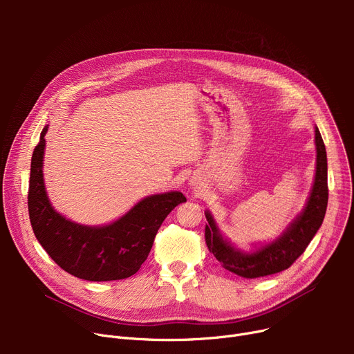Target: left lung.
<instances>
[{
    "instance_id": "1",
    "label": "left lung",
    "mask_w": 354,
    "mask_h": 354,
    "mask_svg": "<svg viewBox=\"0 0 354 354\" xmlns=\"http://www.w3.org/2000/svg\"><path fill=\"white\" fill-rule=\"evenodd\" d=\"M315 175L303 211L297 215L288 227L270 243L258 244L251 251L236 248L230 239L221 234L209 211H205L208 224L205 227V241L211 254L225 270L244 278L266 277L287 270L299 258L310 241L319 231L327 209V153L319 127L315 126Z\"/></svg>"
}]
</instances>
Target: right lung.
<instances>
[{
    "mask_svg": "<svg viewBox=\"0 0 354 354\" xmlns=\"http://www.w3.org/2000/svg\"><path fill=\"white\" fill-rule=\"evenodd\" d=\"M47 130L48 124L41 130L30 169L28 214L35 238L55 264L82 280L113 281L133 275L151 252L165 218L187 198L179 191L146 196L107 225L90 227L70 221L53 208L46 191Z\"/></svg>",
    "mask_w": 354,
    "mask_h": 354,
    "instance_id": "add662e5",
    "label": "right lung"
}]
</instances>
